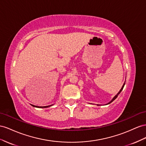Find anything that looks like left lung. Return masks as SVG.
Listing matches in <instances>:
<instances>
[{
  "instance_id": "8db88e82",
  "label": "left lung",
  "mask_w": 146,
  "mask_h": 146,
  "mask_svg": "<svg viewBox=\"0 0 146 146\" xmlns=\"http://www.w3.org/2000/svg\"><path fill=\"white\" fill-rule=\"evenodd\" d=\"M125 82H124V84H123V86H122V88H121V89H120V90H119V92H118V93L117 94V95H115V96H114V97H113V98H112V99L111 100V101H110V102L109 103H108L105 104V105H109V104H110L111 103H112V102H113V101L114 100H115V99L116 98H117V97H118V95H119L120 94V92H122V90H123V87H124V86H125ZM97 105V106H100L101 105Z\"/></svg>"
}]
</instances>
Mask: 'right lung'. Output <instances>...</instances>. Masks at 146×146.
Wrapping results in <instances>:
<instances>
[{
  "label": "right lung",
  "mask_w": 146,
  "mask_h": 146,
  "mask_svg": "<svg viewBox=\"0 0 146 146\" xmlns=\"http://www.w3.org/2000/svg\"><path fill=\"white\" fill-rule=\"evenodd\" d=\"M32 106H34V107H35V108H48V107H49V106H51L52 105H49V106H35V105H31Z\"/></svg>",
  "instance_id": "right-lung-1"
}]
</instances>
